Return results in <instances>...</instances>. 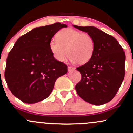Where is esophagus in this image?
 <instances>
[{
	"label": "esophagus",
	"instance_id": "1",
	"mask_svg": "<svg viewBox=\"0 0 133 133\" xmlns=\"http://www.w3.org/2000/svg\"><path fill=\"white\" fill-rule=\"evenodd\" d=\"M74 68H73V67H71V66H68V70L69 71H72V70H74Z\"/></svg>",
	"mask_w": 133,
	"mask_h": 133
}]
</instances>
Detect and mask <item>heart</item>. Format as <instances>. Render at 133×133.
Wrapping results in <instances>:
<instances>
[{
	"label": "heart",
	"mask_w": 133,
	"mask_h": 133,
	"mask_svg": "<svg viewBox=\"0 0 133 133\" xmlns=\"http://www.w3.org/2000/svg\"><path fill=\"white\" fill-rule=\"evenodd\" d=\"M49 47L54 57L59 61H64L68 55L72 62L84 64L94 54L95 41L89 34L67 28L57 33V39H51Z\"/></svg>",
	"instance_id": "b5f03b06"
}]
</instances>
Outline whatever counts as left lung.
Segmentation results:
<instances>
[{
    "instance_id": "1",
    "label": "left lung",
    "mask_w": 133,
    "mask_h": 133,
    "mask_svg": "<svg viewBox=\"0 0 133 133\" xmlns=\"http://www.w3.org/2000/svg\"><path fill=\"white\" fill-rule=\"evenodd\" d=\"M75 28L89 34L95 41V50L91 59L76 68L81 79L76 85L77 94L91 104H104L113 99L123 81L125 56L116 39L95 27Z\"/></svg>"
}]
</instances>
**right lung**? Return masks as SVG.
<instances>
[{
  "label": "right lung",
  "mask_w": 133,
  "mask_h": 133,
  "mask_svg": "<svg viewBox=\"0 0 133 133\" xmlns=\"http://www.w3.org/2000/svg\"><path fill=\"white\" fill-rule=\"evenodd\" d=\"M65 24L56 22L34 29L20 37L9 52L5 79L13 95L25 103H38L51 94L55 82L68 72L56 60L49 42Z\"/></svg>",
  "instance_id": "obj_1"
}]
</instances>
